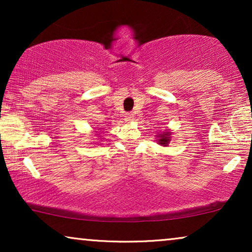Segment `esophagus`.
Masks as SVG:
<instances>
[{"label": "esophagus", "instance_id": "obj_1", "mask_svg": "<svg viewBox=\"0 0 252 252\" xmlns=\"http://www.w3.org/2000/svg\"><path fill=\"white\" fill-rule=\"evenodd\" d=\"M125 119H126V122H133V120H134V113H132V112L126 113Z\"/></svg>", "mask_w": 252, "mask_h": 252}]
</instances>
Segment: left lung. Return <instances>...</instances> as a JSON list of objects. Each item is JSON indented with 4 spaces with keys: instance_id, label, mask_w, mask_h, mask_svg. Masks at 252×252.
Here are the masks:
<instances>
[{
    "instance_id": "obj_1",
    "label": "left lung",
    "mask_w": 252,
    "mask_h": 252,
    "mask_svg": "<svg viewBox=\"0 0 252 252\" xmlns=\"http://www.w3.org/2000/svg\"><path fill=\"white\" fill-rule=\"evenodd\" d=\"M156 136H157V142L158 144H160V146L166 147L171 141V132H168V130H165V132H163L161 134H158Z\"/></svg>"
}]
</instances>
